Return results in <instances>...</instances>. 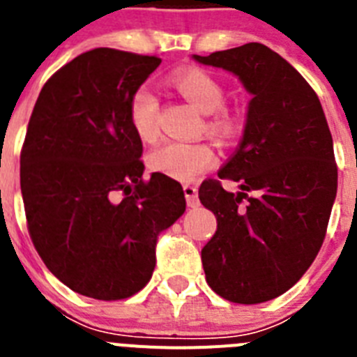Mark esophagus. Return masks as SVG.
<instances>
[{"instance_id": "esophagus-1", "label": "esophagus", "mask_w": 357, "mask_h": 357, "mask_svg": "<svg viewBox=\"0 0 357 357\" xmlns=\"http://www.w3.org/2000/svg\"><path fill=\"white\" fill-rule=\"evenodd\" d=\"M184 195H185V200H188L189 207H197L198 206V189H197V185L184 184Z\"/></svg>"}]
</instances>
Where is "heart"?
<instances>
[{
  "mask_svg": "<svg viewBox=\"0 0 357 357\" xmlns=\"http://www.w3.org/2000/svg\"><path fill=\"white\" fill-rule=\"evenodd\" d=\"M169 85L198 110L206 112V130L213 137L229 143L239 128L238 112L227 107L225 85L207 69L185 68L169 75ZM159 100L148 85H137L128 98V121L144 143L159 137ZM216 151L207 143L169 141L150 153V168L176 181H193L216 164Z\"/></svg>",
  "mask_w": 357,
  "mask_h": 357,
  "instance_id": "1",
  "label": "heart"
}]
</instances>
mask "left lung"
Returning a JSON list of instances; mask_svg holds the SVG:
<instances>
[{
  "label": "left lung",
  "mask_w": 357,
  "mask_h": 357,
  "mask_svg": "<svg viewBox=\"0 0 357 357\" xmlns=\"http://www.w3.org/2000/svg\"><path fill=\"white\" fill-rule=\"evenodd\" d=\"M195 59L238 75L254 96L241 143L218 172L240 193L207 178L198 198L218 222L202 248L207 284L229 302L261 304L296 284L326 239L338 188L333 135L313 87L264 44Z\"/></svg>",
  "instance_id": "obj_1"
}]
</instances>
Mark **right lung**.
Wrapping results in <instances>:
<instances>
[{
    "mask_svg": "<svg viewBox=\"0 0 357 357\" xmlns=\"http://www.w3.org/2000/svg\"><path fill=\"white\" fill-rule=\"evenodd\" d=\"M160 59L96 48L44 84L21 148V193L31 243L56 279L96 301L148 284L159 232L185 211L182 185L143 178V143L128 98Z\"/></svg>",
    "mask_w": 357,
    "mask_h": 357,
    "instance_id": "right-lung-1",
    "label": "right lung"
}]
</instances>
